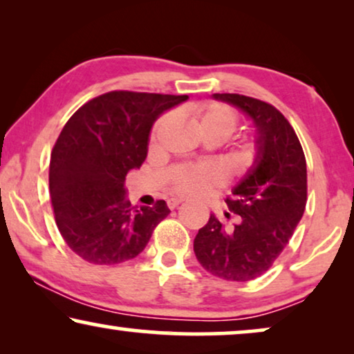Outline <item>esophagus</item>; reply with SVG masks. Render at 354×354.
<instances>
[{
	"label": "esophagus",
	"instance_id": "1",
	"mask_svg": "<svg viewBox=\"0 0 354 354\" xmlns=\"http://www.w3.org/2000/svg\"><path fill=\"white\" fill-rule=\"evenodd\" d=\"M182 203V200H178V198H172V200H169L167 201V206H169V209H176V207L180 205Z\"/></svg>",
	"mask_w": 354,
	"mask_h": 354
}]
</instances>
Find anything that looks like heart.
Masks as SVG:
<instances>
[{
    "mask_svg": "<svg viewBox=\"0 0 354 354\" xmlns=\"http://www.w3.org/2000/svg\"><path fill=\"white\" fill-rule=\"evenodd\" d=\"M192 118L195 120L198 130L203 137L216 138L224 142L235 132L240 124V115L232 106L219 101H205L193 106ZM174 120V113H166L158 119L151 132V142L161 137L164 130ZM261 156L259 143L254 140H246L232 153V161L236 167L248 169L258 162ZM225 182V172L214 162L198 164V166H185L172 178L171 192L183 198L205 196L212 188Z\"/></svg>",
    "mask_w": 354,
    "mask_h": 354,
    "instance_id": "b5f03b06",
    "label": "heart"
}]
</instances>
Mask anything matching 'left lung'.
<instances>
[{
	"label": "left lung",
	"mask_w": 354,
	"mask_h": 354,
	"mask_svg": "<svg viewBox=\"0 0 354 354\" xmlns=\"http://www.w3.org/2000/svg\"><path fill=\"white\" fill-rule=\"evenodd\" d=\"M251 115L261 156L245 180L227 196L241 221L227 229L214 214L193 241L196 259L224 280L246 282L263 275L292 239L308 200L306 158L285 115L266 101L239 93H214Z\"/></svg>",
	"instance_id": "1"
}]
</instances>
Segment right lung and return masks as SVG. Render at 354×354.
Here are the masks:
<instances>
[{"label":"right lung","instance_id":"add662e5","mask_svg":"<svg viewBox=\"0 0 354 354\" xmlns=\"http://www.w3.org/2000/svg\"><path fill=\"white\" fill-rule=\"evenodd\" d=\"M188 98L114 90L86 101L61 130L50 159V195L62 239L90 264L137 258L167 217L166 201L125 200V176L147 159L156 118Z\"/></svg>","mask_w":354,"mask_h":354}]
</instances>
